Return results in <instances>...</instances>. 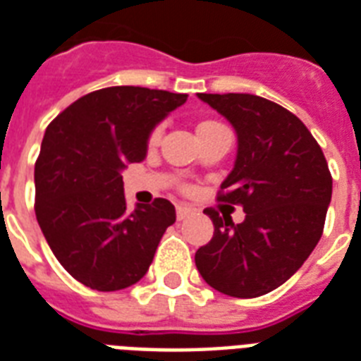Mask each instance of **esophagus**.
I'll return each mask as SVG.
<instances>
[{
  "label": "esophagus",
  "instance_id": "34e87169",
  "mask_svg": "<svg viewBox=\"0 0 361 361\" xmlns=\"http://www.w3.org/2000/svg\"><path fill=\"white\" fill-rule=\"evenodd\" d=\"M192 214V209L191 208H187V206H178L176 208V215H178V219H185L187 215H191Z\"/></svg>",
  "mask_w": 361,
  "mask_h": 361
}]
</instances>
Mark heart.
<instances>
[{
  "label": "heart",
  "instance_id": "obj_1",
  "mask_svg": "<svg viewBox=\"0 0 361 361\" xmlns=\"http://www.w3.org/2000/svg\"><path fill=\"white\" fill-rule=\"evenodd\" d=\"M219 130H226V125H223L221 121L206 120V121H200V123L197 125L198 138L214 135V133H219ZM161 135H163V125H155V127L152 129V133L147 135V146H157L159 140H161Z\"/></svg>",
  "mask_w": 361,
  "mask_h": 361
}]
</instances>
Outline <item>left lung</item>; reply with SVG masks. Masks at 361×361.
I'll return each instance as SVG.
<instances>
[{
	"label": "left lung",
	"mask_w": 361,
	"mask_h": 361,
	"mask_svg": "<svg viewBox=\"0 0 361 361\" xmlns=\"http://www.w3.org/2000/svg\"><path fill=\"white\" fill-rule=\"evenodd\" d=\"M238 133V157L217 200L245 221L206 208L214 238L195 255L204 281L234 298H257L290 279L324 231L331 174L319 142L281 104L251 93H198Z\"/></svg>",
	"instance_id": "obj_1"
}]
</instances>
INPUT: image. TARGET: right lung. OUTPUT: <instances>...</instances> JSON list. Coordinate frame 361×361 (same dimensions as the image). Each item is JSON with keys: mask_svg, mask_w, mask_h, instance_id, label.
I'll return each instance as SVG.
<instances>
[{"mask_svg": "<svg viewBox=\"0 0 361 361\" xmlns=\"http://www.w3.org/2000/svg\"><path fill=\"white\" fill-rule=\"evenodd\" d=\"M187 101L140 86L92 92L47 127L35 161V215L59 264L114 292L146 275L176 209L166 198L127 209L121 170L146 157L147 135Z\"/></svg>", "mask_w": 361, "mask_h": 361, "instance_id": "right-lung-1", "label": "right lung"}]
</instances>
